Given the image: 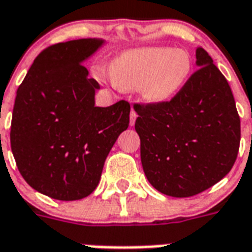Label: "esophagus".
<instances>
[{"label": "esophagus", "instance_id": "34e87169", "mask_svg": "<svg viewBox=\"0 0 252 252\" xmlns=\"http://www.w3.org/2000/svg\"><path fill=\"white\" fill-rule=\"evenodd\" d=\"M136 120V113L134 109H131V113H130V126H134Z\"/></svg>", "mask_w": 252, "mask_h": 252}]
</instances>
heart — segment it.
Returning <instances> with one entry per match:
<instances>
[{
    "instance_id": "heart-1",
    "label": "heart",
    "mask_w": 252,
    "mask_h": 252,
    "mask_svg": "<svg viewBox=\"0 0 252 252\" xmlns=\"http://www.w3.org/2000/svg\"><path fill=\"white\" fill-rule=\"evenodd\" d=\"M192 65L185 50L146 47L121 54L112 63L110 75L120 88H138L140 98L148 104H163L183 89Z\"/></svg>"
}]
</instances>
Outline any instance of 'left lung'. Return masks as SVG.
I'll list each match as a JSON object with an SVG mask.
<instances>
[{
	"label": "left lung",
	"instance_id": "1",
	"mask_svg": "<svg viewBox=\"0 0 252 252\" xmlns=\"http://www.w3.org/2000/svg\"><path fill=\"white\" fill-rule=\"evenodd\" d=\"M196 65L171 101L134 105L144 175L167 196L190 197L213 187L239 150L241 120L227 80L201 47Z\"/></svg>",
	"mask_w": 252,
	"mask_h": 252
}]
</instances>
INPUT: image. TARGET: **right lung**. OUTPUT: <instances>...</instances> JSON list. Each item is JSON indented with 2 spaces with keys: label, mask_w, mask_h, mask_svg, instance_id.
<instances>
[{
  "label": "right lung",
  "mask_w": 252,
  "mask_h": 252,
  "mask_svg": "<svg viewBox=\"0 0 252 252\" xmlns=\"http://www.w3.org/2000/svg\"><path fill=\"white\" fill-rule=\"evenodd\" d=\"M104 44L93 38L48 47L17 91L10 130L15 163L31 188L55 200L89 196L128 127L130 104L95 106L99 85L83 65Z\"/></svg>",
  "instance_id": "add662e5"
}]
</instances>
